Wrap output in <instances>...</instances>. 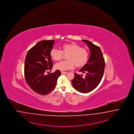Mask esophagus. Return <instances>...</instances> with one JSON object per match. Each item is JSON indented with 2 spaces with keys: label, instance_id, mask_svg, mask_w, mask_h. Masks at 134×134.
I'll list each match as a JSON object with an SVG mask.
<instances>
[{
  "label": "esophagus",
  "instance_id": "1",
  "mask_svg": "<svg viewBox=\"0 0 134 134\" xmlns=\"http://www.w3.org/2000/svg\"><path fill=\"white\" fill-rule=\"evenodd\" d=\"M68 73V72H64V71H61V74H65Z\"/></svg>",
  "mask_w": 134,
  "mask_h": 134
}]
</instances>
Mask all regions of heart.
Returning <instances> with one entry per match:
<instances>
[{"instance_id":"obj_1","label":"heart","mask_w":134,"mask_h":134,"mask_svg":"<svg viewBox=\"0 0 134 134\" xmlns=\"http://www.w3.org/2000/svg\"><path fill=\"white\" fill-rule=\"evenodd\" d=\"M64 54H67L66 57L67 60L55 64V69L62 71L71 69L75 65L77 67H81L86 64L89 58L88 49L74 42L63 44L61 46V51L53 48L50 51L51 58L54 61L61 60Z\"/></svg>"}]
</instances>
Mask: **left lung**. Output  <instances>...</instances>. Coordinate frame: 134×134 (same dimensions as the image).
Masks as SVG:
<instances>
[{
    "label": "left lung",
    "mask_w": 134,
    "mask_h": 134,
    "mask_svg": "<svg viewBox=\"0 0 134 134\" xmlns=\"http://www.w3.org/2000/svg\"><path fill=\"white\" fill-rule=\"evenodd\" d=\"M86 42L91 51L88 63L80 70L86 74L85 77L82 75L75 73L72 81L73 88L79 92L87 93L93 91L100 83L105 68V61L100 48L88 40H83Z\"/></svg>",
    "instance_id": "left-lung-1"
}]
</instances>
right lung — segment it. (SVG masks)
I'll use <instances>...</instances> for the list:
<instances>
[{
  "mask_svg": "<svg viewBox=\"0 0 134 134\" xmlns=\"http://www.w3.org/2000/svg\"><path fill=\"white\" fill-rule=\"evenodd\" d=\"M54 40H44L37 42L28 52L25 60L24 74L26 83L35 92L42 95L49 93L55 88L61 72L45 75L52 68L50 51Z\"/></svg>",
  "mask_w": 134,
  "mask_h": 134,
  "instance_id": "obj_1",
  "label": "right lung"
}]
</instances>
